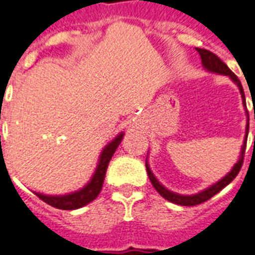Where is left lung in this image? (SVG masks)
Listing matches in <instances>:
<instances>
[{"label":"left lung","instance_id":"8db88e82","mask_svg":"<svg viewBox=\"0 0 255 255\" xmlns=\"http://www.w3.org/2000/svg\"><path fill=\"white\" fill-rule=\"evenodd\" d=\"M198 53L200 55V59H202V64L204 69L211 72V73H217V74H224V76H228L239 88L240 93H241V98H242V105L246 109V102H245V93H244V89H242V85L240 82V80L237 78L233 72L227 67V64L223 63L219 57H217L215 53H212L211 51H207V49L203 48H196ZM246 115H248V111H246ZM255 119V117H254ZM248 133H249V115H248V121H246V129H245V138H244V144L241 146V154H240L239 161L235 163V166L232 167V170L229 171L228 174L223 177L220 181H217L216 183L211 185L210 187H207L206 190L198 192V194H194V195H181V194H177V192H173L170 190H167L163 185H161L158 179L154 177V174L150 170L148 163V158L145 161V166H146V173H148V177L152 182L153 187L156 188L157 192L160 194L162 198H165L166 200L171 203H175V204H179V206H196V204H200L203 202H207L208 199H211L212 196L216 195L217 192L221 191L225 186H228L236 177L239 174L240 169L242 166V162H244V154H245V148H246V140H248Z\"/></svg>","mask_w":255,"mask_h":255}]
</instances>
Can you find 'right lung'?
Listing matches in <instances>:
<instances>
[{"label":"right lung","instance_id":"right-lung-1","mask_svg":"<svg viewBox=\"0 0 255 255\" xmlns=\"http://www.w3.org/2000/svg\"><path fill=\"white\" fill-rule=\"evenodd\" d=\"M123 136L124 133L121 132L117 137L113 138L103 148V150L99 154L98 165L95 167L94 174L92 175L90 181L84 187L77 190V191L65 194V195H45V194H40V192H35V195L39 196L47 204L56 207L59 210H77V208H81V207L86 206L90 202H93L102 190L109 162L111 160V157L114 156L115 150L118 149V146H119V144L122 142V140H123Z\"/></svg>","mask_w":255,"mask_h":255}]
</instances>
